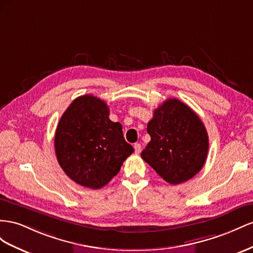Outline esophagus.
Listing matches in <instances>:
<instances>
[{
    "label": "esophagus",
    "instance_id": "1",
    "mask_svg": "<svg viewBox=\"0 0 253 253\" xmlns=\"http://www.w3.org/2000/svg\"><path fill=\"white\" fill-rule=\"evenodd\" d=\"M133 148H134L135 154H140V153H141V144L135 143L134 145H133Z\"/></svg>",
    "mask_w": 253,
    "mask_h": 253
}]
</instances>
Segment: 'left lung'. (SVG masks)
I'll use <instances>...</instances> for the list:
<instances>
[{
  "label": "left lung",
  "mask_w": 253,
  "mask_h": 253,
  "mask_svg": "<svg viewBox=\"0 0 253 253\" xmlns=\"http://www.w3.org/2000/svg\"><path fill=\"white\" fill-rule=\"evenodd\" d=\"M147 132L150 142L141 157L167 182H185L203 169L209 149L207 129L181 100L169 98L159 106Z\"/></svg>",
  "instance_id": "left-lung-1"
}]
</instances>
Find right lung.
Listing matches in <instances>:
<instances>
[{
	"label": "right lung",
	"mask_w": 253,
	"mask_h": 253,
	"mask_svg": "<svg viewBox=\"0 0 253 253\" xmlns=\"http://www.w3.org/2000/svg\"><path fill=\"white\" fill-rule=\"evenodd\" d=\"M122 128L109 119L104 100L91 94L75 98L55 132L56 157L63 171L84 187L105 186L134 151Z\"/></svg>",
	"instance_id": "right-lung-1"
}]
</instances>
